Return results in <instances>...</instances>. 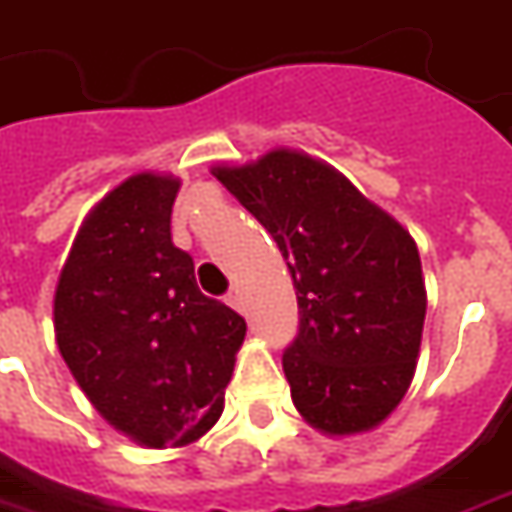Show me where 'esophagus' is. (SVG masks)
I'll list each match as a JSON object with an SVG mask.
<instances>
[{
	"label": "esophagus",
	"mask_w": 512,
	"mask_h": 512,
	"mask_svg": "<svg viewBox=\"0 0 512 512\" xmlns=\"http://www.w3.org/2000/svg\"><path fill=\"white\" fill-rule=\"evenodd\" d=\"M227 305H229V308H235V311H241V314H243V294L238 291V288H232V291L227 294Z\"/></svg>",
	"instance_id": "obj_1"
}]
</instances>
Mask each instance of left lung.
Wrapping results in <instances>:
<instances>
[{
    "instance_id": "obj_1",
    "label": "left lung",
    "mask_w": 512,
    "mask_h": 512,
    "mask_svg": "<svg viewBox=\"0 0 512 512\" xmlns=\"http://www.w3.org/2000/svg\"><path fill=\"white\" fill-rule=\"evenodd\" d=\"M210 173L266 227L300 305L285 350L291 401L328 437L378 429L415 378L426 283L415 238L344 173L294 148H271Z\"/></svg>"
}]
</instances>
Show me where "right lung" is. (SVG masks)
Returning a JSON list of instances; mask_svg holds the SVG:
<instances>
[{
    "mask_svg": "<svg viewBox=\"0 0 512 512\" xmlns=\"http://www.w3.org/2000/svg\"><path fill=\"white\" fill-rule=\"evenodd\" d=\"M182 187L139 170L83 218L55 285L52 325L72 378L100 417L145 448L196 443L224 412L246 322L198 291L170 241Z\"/></svg>",
    "mask_w": 512,
    "mask_h": 512,
    "instance_id": "right-lung-1",
    "label": "right lung"
}]
</instances>
